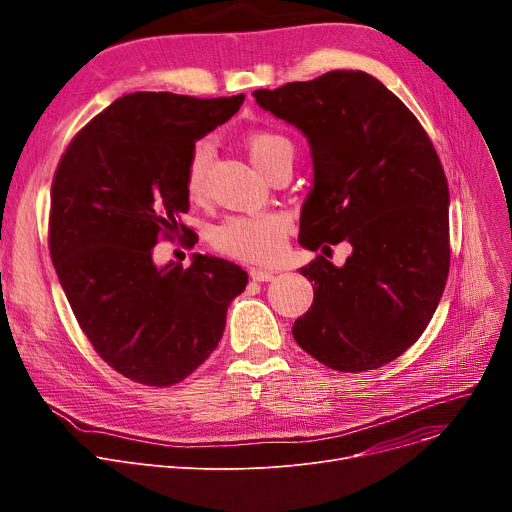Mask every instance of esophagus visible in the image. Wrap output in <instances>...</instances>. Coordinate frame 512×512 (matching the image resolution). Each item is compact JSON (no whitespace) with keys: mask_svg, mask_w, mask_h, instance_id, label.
<instances>
[{"mask_svg":"<svg viewBox=\"0 0 512 512\" xmlns=\"http://www.w3.org/2000/svg\"><path fill=\"white\" fill-rule=\"evenodd\" d=\"M249 276H251L253 282H272L274 280V272L261 270V267H253V270L249 272Z\"/></svg>","mask_w":512,"mask_h":512,"instance_id":"1","label":"esophagus"}]
</instances>
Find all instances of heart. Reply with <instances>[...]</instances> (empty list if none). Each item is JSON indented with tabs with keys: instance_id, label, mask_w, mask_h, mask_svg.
<instances>
[{
	"instance_id": "heart-1",
	"label": "heart",
	"mask_w": 512,
	"mask_h": 512,
	"mask_svg": "<svg viewBox=\"0 0 512 512\" xmlns=\"http://www.w3.org/2000/svg\"><path fill=\"white\" fill-rule=\"evenodd\" d=\"M245 147L253 164L267 176L280 164H292L294 149L282 134L255 130L249 132ZM211 157L207 143H197L188 153L184 166V195L188 201H201L205 195V172ZM288 218L282 213L230 215L213 226L209 240L213 249L249 263H274L284 253Z\"/></svg>"
}]
</instances>
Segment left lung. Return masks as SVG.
Here are the masks:
<instances>
[{
    "instance_id": "8db88e82",
    "label": "left lung",
    "mask_w": 512,
    "mask_h": 512,
    "mask_svg": "<svg viewBox=\"0 0 512 512\" xmlns=\"http://www.w3.org/2000/svg\"><path fill=\"white\" fill-rule=\"evenodd\" d=\"M253 97L311 147L301 245H353L342 267L324 255L301 267L313 305L292 336L330 369H378L417 342L446 286L450 195L440 157L409 107L361 70Z\"/></svg>"
}]
</instances>
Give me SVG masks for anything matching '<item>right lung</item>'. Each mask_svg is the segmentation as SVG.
<instances>
[{
    "instance_id": "obj_1",
    "label": "right lung",
    "mask_w": 512,
    "mask_h": 512,
    "mask_svg": "<svg viewBox=\"0 0 512 512\" xmlns=\"http://www.w3.org/2000/svg\"><path fill=\"white\" fill-rule=\"evenodd\" d=\"M242 101L124 95L76 134L53 174V267L97 355L132 382L164 388L191 375L249 282L242 267L211 255H195L186 270L153 263L157 240L186 230L178 220L188 211V153Z\"/></svg>"
}]
</instances>
